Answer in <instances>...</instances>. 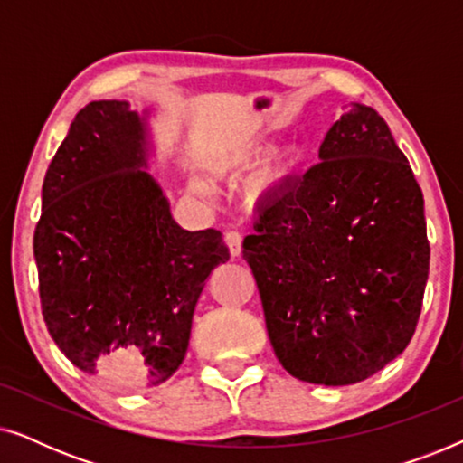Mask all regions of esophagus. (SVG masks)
<instances>
[{"mask_svg": "<svg viewBox=\"0 0 463 463\" xmlns=\"http://www.w3.org/2000/svg\"><path fill=\"white\" fill-rule=\"evenodd\" d=\"M225 242H227V249H230V255L240 257V252H242V233L236 230H230L225 233Z\"/></svg>", "mask_w": 463, "mask_h": 463, "instance_id": "1", "label": "esophagus"}]
</instances>
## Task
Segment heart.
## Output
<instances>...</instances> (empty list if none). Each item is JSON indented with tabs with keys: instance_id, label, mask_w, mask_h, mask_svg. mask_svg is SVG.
I'll list each match as a JSON object with an SVG mask.
<instances>
[{
	"instance_id": "b5f03b06",
	"label": "heart",
	"mask_w": 463,
	"mask_h": 463,
	"mask_svg": "<svg viewBox=\"0 0 463 463\" xmlns=\"http://www.w3.org/2000/svg\"><path fill=\"white\" fill-rule=\"evenodd\" d=\"M268 151H269L268 145H259V143L238 145V147L230 149L223 157H221L217 168L221 170V173H227V170L250 166V164L261 160V157L268 154ZM290 166H293V160H288V157H282V160H278L274 164H269V166H265L261 173L255 176V181L250 183V192L255 195H263L268 192H274V189L280 187L284 179L288 176ZM195 189H198V192H202V194L208 192L206 185H202V183H198Z\"/></svg>"
}]
</instances>
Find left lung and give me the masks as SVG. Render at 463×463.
<instances>
[{
	"mask_svg": "<svg viewBox=\"0 0 463 463\" xmlns=\"http://www.w3.org/2000/svg\"><path fill=\"white\" fill-rule=\"evenodd\" d=\"M318 157L259 206L242 255L284 369L350 385L415 333L430 269L423 194L373 107L347 105Z\"/></svg>",
	"mask_w": 463,
	"mask_h": 463,
	"instance_id": "obj_1",
	"label": "left lung"
}]
</instances>
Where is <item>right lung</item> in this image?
<instances>
[{"label":"right lung","mask_w":463,"mask_h":463,"mask_svg":"<svg viewBox=\"0 0 463 463\" xmlns=\"http://www.w3.org/2000/svg\"><path fill=\"white\" fill-rule=\"evenodd\" d=\"M145 166L137 111L88 103L50 162L33 236L50 337L78 369L126 392L179 369L206 278L230 259L221 232L175 223Z\"/></svg>","instance_id":"right-lung-1"}]
</instances>
